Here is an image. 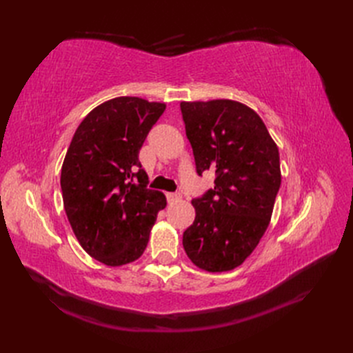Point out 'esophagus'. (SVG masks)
Returning a JSON list of instances; mask_svg holds the SVG:
<instances>
[{
    "instance_id": "esophagus-1",
    "label": "esophagus",
    "mask_w": 353,
    "mask_h": 353,
    "mask_svg": "<svg viewBox=\"0 0 353 353\" xmlns=\"http://www.w3.org/2000/svg\"><path fill=\"white\" fill-rule=\"evenodd\" d=\"M181 193H166V199L168 201H176V200H181Z\"/></svg>"
}]
</instances>
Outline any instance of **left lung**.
Returning a JSON list of instances; mask_svg holds the SVG:
<instances>
[{"label":"left lung","instance_id":"8db88e82","mask_svg":"<svg viewBox=\"0 0 353 353\" xmlns=\"http://www.w3.org/2000/svg\"><path fill=\"white\" fill-rule=\"evenodd\" d=\"M181 113L197 174L215 172V187L191 200L196 218L184 250L201 270L231 271L270 225L281 185L279 147L259 114L239 101H183Z\"/></svg>","mask_w":353,"mask_h":353}]
</instances>
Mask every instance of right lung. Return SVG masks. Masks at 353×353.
Returning <instances> with one entry per match:
<instances>
[{
  "mask_svg": "<svg viewBox=\"0 0 353 353\" xmlns=\"http://www.w3.org/2000/svg\"><path fill=\"white\" fill-rule=\"evenodd\" d=\"M163 103L117 97L91 110L78 126L61 166L60 187L82 249L108 266L144 253L163 193L147 188L138 153L165 112Z\"/></svg>",
  "mask_w": 353,
  "mask_h": 353,
  "instance_id": "add662e5",
  "label": "right lung"
}]
</instances>
